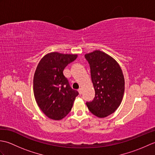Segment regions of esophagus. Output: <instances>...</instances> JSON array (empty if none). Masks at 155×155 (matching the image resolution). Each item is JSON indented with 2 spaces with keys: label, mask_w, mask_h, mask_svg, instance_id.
Masks as SVG:
<instances>
[{
  "label": "esophagus",
  "mask_w": 155,
  "mask_h": 155,
  "mask_svg": "<svg viewBox=\"0 0 155 155\" xmlns=\"http://www.w3.org/2000/svg\"><path fill=\"white\" fill-rule=\"evenodd\" d=\"M78 93H79V94H81L82 93H83V89H82L81 88H80L78 90Z\"/></svg>",
  "instance_id": "1"
}]
</instances>
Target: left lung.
I'll return each instance as SVG.
<instances>
[{
    "mask_svg": "<svg viewBox=\"0 0 155 155\" xmlns=\"http://www.w3.org/2000/svg\"><path fill=\"white\" fill-rule=\"evenodd\" d=\"M91 68V79L95 91L93 101L86 103L91 113L104 118L114 113L120 106L124 92V78L117 61L101 51L84 55Z\"/></svg>",
    "mask_w": 155,
    "mask_h": 155,
    "instance_id": "1",
    "label": "left lung"
}]
</instances>
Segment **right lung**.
Masks as SVG:
<instances>
[{"label": "right lung", "mask_w": 155, "mask_h": 155, "mask_svg": "<svg viewBox=\"0 0 155 155\" xmlns=\"http://www.w3.org/2000/svg\"><path fill=\"white\" fill-rule=\"evenodd\" d=\"M77 54L52 52L39 62L33 78L36 102L46 116L59 120L70 113L77 91L72 89L63 74L67 66L77 58Z\"/></svg>", "instance_id": "right-lung-1"}]
</instances>
